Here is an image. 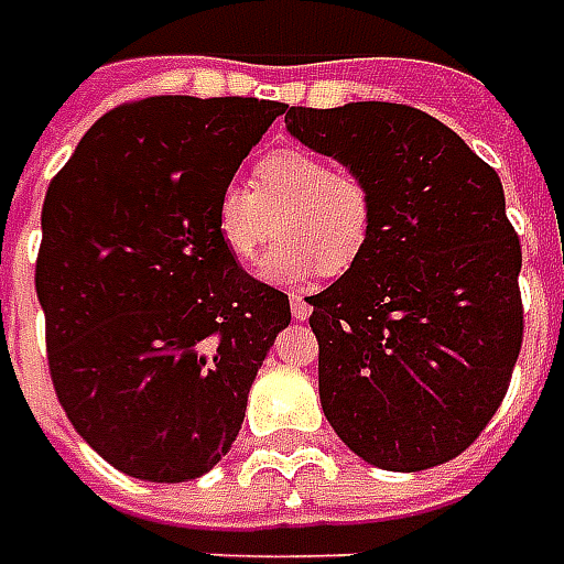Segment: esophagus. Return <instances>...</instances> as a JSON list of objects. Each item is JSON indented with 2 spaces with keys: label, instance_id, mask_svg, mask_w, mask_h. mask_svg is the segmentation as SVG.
<instances>
[{
  "label": "esophagus",
  "instance_id": "34e87169",
  "mask_svg": "<svg viewBox=\"0 0 564 564\" xmlns=\"http://www.w3.org/2000/svg\"><path fill=\"white\" fill-rule=\"evenodd\" d=\"M289 301H291V315H294L297 322H306V318H310V313H313V306L303 301L301 294H291Z\"/></svg>",
  "mask_w": 564,
  "mask_h": 564
}]
</instances>
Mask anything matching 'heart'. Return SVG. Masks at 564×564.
<instances>
[{
    "label": "heart",
    "mask_w": 564,
    "mask_h": 564,
    "mask_svg": "<svg viewBox=\"0 0 564 564\" xmlns=\"http://www.w3.org/2000/svg\"><path fill=\"white\" fill-rule=\"evenodd\" d=\"M261 263L275 285H301L318 270L337 275L365 251L373 197L365 178L334 170L303 148H275L254 163V187L227 182L215 199V230L237 261L249 263L275 237Z\"/></svg>",
    "instance_id": "obj_1"
}]
</instances>
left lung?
<instances>
[{"label": "left lung", "instance_id": "8db88e82", "mask_svg": "<svg viewBox=\"0 0 564 564\" xmlns=\"http://www.w3.org/2000/svg\"><path fill=\"white\" fill-rule=\"evenodd\" d=\"M285 127L373 197L358 261L306 297L327 422L367 465H443L489 425L522 346V249L501 178L398 102L291 106Z\"/></svg>", "mask_w": 564, "mask_h": 564}]
</instances>
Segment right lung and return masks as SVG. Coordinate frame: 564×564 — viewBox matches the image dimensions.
<instances>
[{"label": "right lung", "instance_id": "obj_1", "mask_svg": "<svg viewBox=\"0 0 564 564\" xmlns=\"http://www.w3.org/2000/svg\"><path fill=\"white\" fill-rule=\"evenodd\" d=\"M285 111L148 97L102 115L42 206L35 294L66 416L111 467L187 482L237 441L289 294L215 230L218 191Z\"/></svg>", "mask_w": 564, "mask_h": 564}]
</instances>
